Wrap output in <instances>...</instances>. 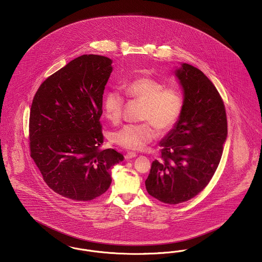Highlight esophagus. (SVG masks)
<instances>
[{
	"label": "esophagus",
	"instance_id": "34e87169",
	"mask_svg": "<svg viewBox=\"0 0 262 262\" xmlns=\"http://www.w3.org/2000/svg\"><path fill=\"white\" fill-rule=\"evenodd\" d=\"M135 157H137V154H136L135 152H127L125 155V158L126 160L132 159V158H135Z\"/></svg>",
	"mask_w": 262,
	"mask_h": 262
}]
</instances>
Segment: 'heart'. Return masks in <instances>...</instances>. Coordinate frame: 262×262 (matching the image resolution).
<instances>
[{"label": "heart", "instance_id": "1", "mask_svg": "<svg viewBox=\"0 0 262 262\" xmlns=\"http://www.w3.org/2000/svg\"><path fill=\"white\" fill-rule=\"evenodd\" d=\"M129 99L142 104L138 125H126L113 132V143L129 150L143 149L161 133L169 132L178 122L183 109V96L179 89L164 88L160 81L143 76L124 85ZM125 99L118 90H110L103 97V112L112 123H118L122 117Z\"/></svg>", "mask_w": 262, "mask_h": 262}]
</instances>
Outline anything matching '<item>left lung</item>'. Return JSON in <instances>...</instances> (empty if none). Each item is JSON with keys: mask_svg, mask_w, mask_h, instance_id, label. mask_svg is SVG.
I'll list each match as a JSON object with an SVG mask.
<instances>
[{"mask_svg": "<svg viewBox=\"0 0 262 262\" xmlns=\"http://www.w3.org/2000/svg\"><path fill=\"white\" fill-rule=\"evenodd\" d=\"M184 93L182 113L160 141L162 160L152 162L147 192L168 204L185 202L208 185L228 136L224 103L199 69L181 63L174 71Z\"/></svg>", "mask_w": 262, "mask_h": 262, "instance_id": "left-lung-1", "label": "left lung"}]
</instances>
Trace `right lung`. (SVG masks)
<instances>
[{"mask_svg": "<svg viewBox=\"0 0 262 262\" xmlns=\"http://www.w3.org/2000/svg\"><path fill=\"white\" fill-rule=\"evenodd\" d=\"M113 61L82 55L38 88L29 117L32 159L48 187L63 198L88 201L112 183L111 169L124 156L103 143V93Z\"/></svg>", "mask_w": 262, "mask_h": 262, "instance_id": "right-lung-1", "label": "right lung"}]
</instances>
